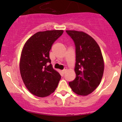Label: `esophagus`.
<instances>
[{"label": "esophagus", "instance_id": "1", "mask_svg": "<svg viewBox=\"0 0 122 122\" xmlns=\"http://www.w3.org/2000/svg\"><path fill=\"white\" fill-rule=\"evenodd\" d=\"M67 68L64 69V70H62V72H63V73H65V72H66V71H67Z\"/></svg>", "mask_w": 122, "mask_h": 122}]
</instances>
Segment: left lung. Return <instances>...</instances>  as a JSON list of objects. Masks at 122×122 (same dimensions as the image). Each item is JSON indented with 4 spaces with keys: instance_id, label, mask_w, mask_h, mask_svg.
Returning a JSON list of instances; mask_svg holds the SVG:
<instances>
[{
    "instance_id": "8db88e82",
    "label": "left lung",
    "mask_w": 122,
    "mask_h": 122,
    "mask_svg": "<svg viewBox=\"0 0 122 122\" xmlns=\"http://www.w3.org/2000/svg\"><path fill=\"white\" fill-rule=\"evenodd\" d=\"M76 45V78L69 83L72 90L80 96L88 95L99 86L103 76L104 64L99 45L83 31L67 30Z\"/></svg>"
}]
</instances>
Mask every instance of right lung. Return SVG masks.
I'll use <instances>...</instances> for the list:
<instances>
[{"label":"right lung","instance_id":"add662e5","mask_svg":"<svg viewBox=\"0 0 122 122\" xmlns=\"http://www.w3.org/2000/svg\"><path fill=\"white\" fill-rule=\"evenodd\" d=\"M63 30L38 32L23 45L19 69L23 83L30 93L44 97L54 93L61 76L52 67L50 51L52 44L63 33Z\"/></svg>","mask_w":122,"mask_h":122}]
</instances>
